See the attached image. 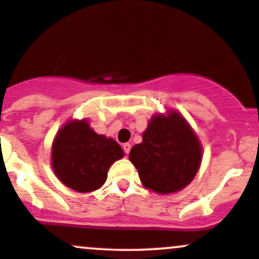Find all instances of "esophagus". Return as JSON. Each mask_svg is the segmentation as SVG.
Here are the masks:
<instances>
[{"label": "esophagus", "instance_id": "34e87169", "mask_svg": "<svg viewBox=\"0 0 259 259\" xmlns=\"http://www.w3.org/2000/svg\"><path fill=\"white\" fill-rule=\"evenodd\" d=\"M122 149H124L125 154H129L130 149H132V145H130V144H129V143H125V144H124V145H122Z\"/></svg>", "mask_w": 259, "mask_h": 259}]
</instances>
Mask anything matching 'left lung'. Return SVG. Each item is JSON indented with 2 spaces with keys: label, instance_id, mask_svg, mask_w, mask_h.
<instances>
[{
  "label": "left lung",
  "instance_id": "obj_1",
  "mask_svg": "<svg viewBox=\"0 0 259 259\" xmlns=\"http://www.w3.org/2000/svg\"><path fill=\"white\" fill-rule=\"evenodd\" d=\"M143 185L159 194L187 187L202 161V145L187 120L177 111L154 115L143 133V142L130 150Z\"/></svg>",
  "mask_w": 259,
  "mask_h": 259
}]
</instances>
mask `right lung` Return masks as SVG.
Segmentation results:
<instances>
[{"instance_id": "right-lung-1", "label": "right lung", "mask_w": 259, "mask_h": 259, "mask_svg": "<svg viewBox=\"0 0 259 259\" xmlns=\"http://www.w3.org/2000/svg\"><path fill=\"white\" fill-rule=\"evenodd\" d=\"M122 156L121 146L94 132L88 120H71L55 137L51 165L62 184L79 193H89L106 182L109 168Z\"/></svg>"}]
</instances>
